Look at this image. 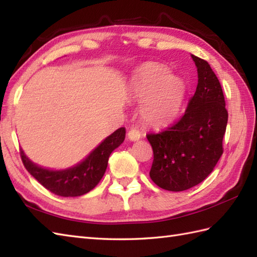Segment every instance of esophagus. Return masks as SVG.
Instances as JSON below:
<instances>
[{"label":"esophagus","mask_w":257,"mask_h":257,"mask_svg":"<svg viewBox=\"0 0 257 257\" xmlns=\"http://www.w3.org/2000/svg\"><path fill=\"white\" fill-rule=\"evenodd\" d=\"M127 136H128L129 140L136 141V140L140 139L141 133H140V130H139V128L137 127V125H132V127H130V129L128 130Z\"/></svg>","instance_id":"34e87169"}]
</instances>
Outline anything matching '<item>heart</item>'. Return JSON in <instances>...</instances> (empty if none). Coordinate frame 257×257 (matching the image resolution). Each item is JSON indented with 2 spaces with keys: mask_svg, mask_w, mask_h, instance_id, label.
<instances>
[{
  "mask_svg": "<svg viewBox=\"0 0 257 257\" xmlns=\"http://www.w3.org/2000/svg\"><path fill=\"white\" fill-rule=\"evenodd\" d=\"M160 64L148 63L135 73L130 91L136 101L143 104L141 116L151 125L167 124L178 116L181 109L185 86L176 75Z\"/></svg>",
  "mask_w": 257,
  "mask_h": 257,
  "instance_id": "obj_1",
  "label": "heart"
}]
</instances>
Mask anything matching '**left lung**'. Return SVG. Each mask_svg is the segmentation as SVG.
<instances>
[{
    "label": "left lung",
    "instance_id": "8db88e82",
    "mask_svg": "<svg viewBox=\"0 0 257 257\" xmlns=\"http://www.w3.org/2000/svg\"><path fill=\"white\" fill-rule=\"evenodd\" d=\"M198 86L182 117L147 139L154 150L150 178L168 191H184L201 183L223 154L227 110L219 79L206 61L191 55Z\"/></svg>",
    "mask_w": 257,
    "mask_h": 257
}]
</instances>
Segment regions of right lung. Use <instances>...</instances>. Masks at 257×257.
Instances as JSON below:
<instances>
[{"label": "right lung", "mask_w": 257, "mask_h": 257, "mask_svg": "<svg viewBox=\"0 0 257 257\" xmlns=\"http://www.w3.org/2000/svg\"><path fill=\"white\" fill-rule=\"evenodd\" d=\"M123 127L107 137L91 154L73 168L54 171L38 167L20 150L25 169L43 187L59 196H80L88 193L99 183L106 172L108 159L111 152L123 143Z\"/></svg>", "instance_id": "add662e5"}]
</instances>
